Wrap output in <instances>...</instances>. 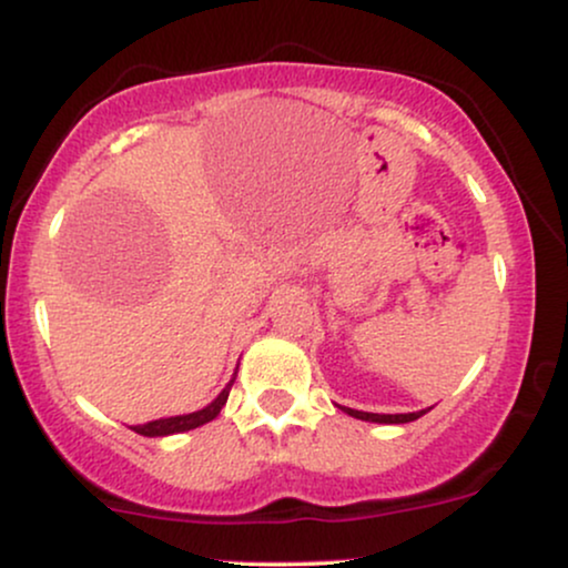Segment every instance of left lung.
<instances>
[{
	"instance_id": "left-lung-1",
	"label": "left lung",
	"mask_w": 568,
	"mask_h": 568,
	"mask_svg": "<svg viewBox=\"0 0 568 568\" xmlns=\"http://www.w3.org/2000/svg\"><path fill=\"white\" fill-rule=\"evenodd\" d=\"M342 410H347V414L355 416V419L379 422V425H406V422L419 419V416L425 414V410H414V414H368V410H355V408H347V406H342Z\"/></svg>"
}]
</instances>
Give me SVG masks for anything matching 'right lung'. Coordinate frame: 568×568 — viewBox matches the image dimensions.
Wrapping results in <instances>:
<instances>
[{
    "instance_id": "add662e5",
    "label": "right lung",
    "mask_w": 568,
    "mask_h": 568,
    "mask_svg": "<svg viewBox=\"0 0 568 568\" xmlns=\"http://www.w3.org/2000/svg\"><path fill=\"white\" fill-rule=\"evenodd\" d=\"M230 382L224 389H221V395L216 400L211 403V406L194 410V414H184V416H168V419H154V422H146V425H135L130 429H135L139 435H146V438H162V435H175V433H186V429H194L200 425H207L211 419H216L221 414V408H224L226 397H230V389H232Z\"/></svg>"
}]
</instances>
